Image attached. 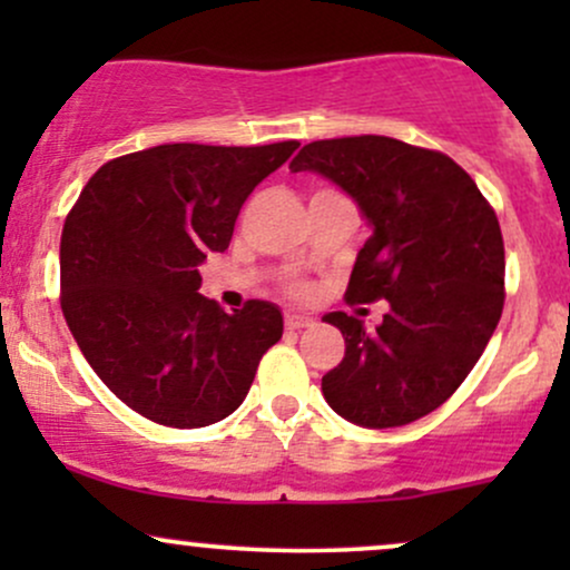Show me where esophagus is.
<instances>
[{"mask_svg": "<svg viewBox=\"0 0 570 570\" xmlns=\"http://www.w3.org/2000/svg\"><path fill=\"white\" fill-rule=\"evenodd\" d=\"M305 326H313V318L307 313H286V330H305Z\"/></svg>", "mask_w": 570, "mask_h": 570, "instance_id": "1", "label": "esophagus"}]
</instances>
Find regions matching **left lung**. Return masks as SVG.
<instances>
[{
  "label": "left lung",
  "instance_id": "8db88e82",
  "mask_svg": "<svg viewBox=\"0 0 570 570\" xmlns=\"http://www.w3.org/2000/svg\"><path fill=\"white\" fill-rule=\"evenodd\" d=\"M343 189L367 222L348 299H389L375 330L348 313L324 322L345 356L322 377L326 404L364 429L407 426L453 396L503 311V238L474 179L434 149L389 136L305 144L289 163Z\"/></svg>",
  "mask_w": 570,
  "mask_h": 570
}]
</instances>
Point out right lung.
Here are the masks:
<instances>
[{
  "label": "right lung",
  "instance_id": "1",
  "mask_svg": "<svg viewBox=\"0 0 570 570\" xmlns=\"http://www.w3.org/2000/svg\"><path fill=\"white\" fill-rule=\"evenodd\" d=\"M297 141L160 144L104 163L61 233V307L112 394L160 426L200 429L235 412L263 353L284 335L267 299L225 313L198 265L230 246L252 189Z\"/></svg>",
  "mask_w": 570,
  "mask_h": 570
}]
</instances>
